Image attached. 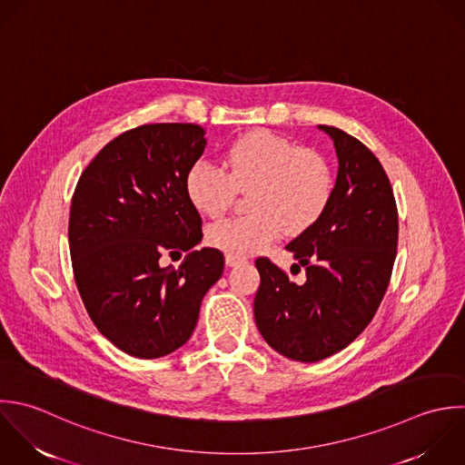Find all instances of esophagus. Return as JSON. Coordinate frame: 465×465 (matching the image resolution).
<instances>
[{"instance_id":"esophagus-1","label":"esophagus","mask_w":465,"mask_h":465,"mask_svg":"<svg viewBox=\"0 0 465 465\" xmlns=\"http://www.w3.org/2000/svg\"><path fill=\"white\" fill-rule=\"evenodd\" d=\"M224 261H226V266H237V264L244 262V257H239V255H232V253H226Z\"/></svg>"}]
</instances>
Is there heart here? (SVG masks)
I'll return each mask as SVG.
<instances>
[{
  "label": "heart",
  "mask_w": 465,
  "mask_h": 465,
  "mask_svg": "<svg viewBox=\"0 0 465 465\" xmlns=\"http://www.w3.org/2000/svg\"><path fill=\"white\" fill-rule=\"evenodd\" d=\"M237 192H252V213L212 224L206 239L241 257L264 250L282 233L299 235L312 228L333 197L335 172L322 153L255 130L228 144L223 168L199 163L186 177L190 203L212 219L233 204Z\"/></svg>",
  "instance_id": "1"
}]
</instances>
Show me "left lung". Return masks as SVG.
I'll list each match as a JSON object with an SVG mask.
<instances>
[{
    "mask_svg": "<svg viewBox=\"0 0 465 465\" xmlns=\"http://www.w3.org/2000/svg\"><path fill=\"white\" fill-rule=\"evenodd\" d=\"M319 128L333 139L339 175L326 212L286 246L306 282H292L268 257L255 261L257 328L297 362L322 361L366 330L390 286L399 244L397 203L381 161L344 130Z\"/></svg>",
    "mask_w": 465,
    "mask_h": 465,
    "instance_id": "left-lung-1",
    "label": "left lung"
}]
</instances>
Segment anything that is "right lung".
<instances>
[{
    "label": "right lung",
    "instance_id": "obj_1",
    "mask_svg": "<svg viewBox=\"0 0 465 465\" xmlns=\"http://www.w3.org/2000/svg\"><path fill=\"white\" fill-rule=\"evenodd\" d=\"M206 146L192 123H153L112 139L83 170L70 204L68 246L77 292L101 335L137 359H159L193 333L224 255L191 252L177 270L163 254L190 251L203 221L186 177Z\"/></svg>",
    "mask_w": 465,
    "mask_h": 465
}]
</instances>
